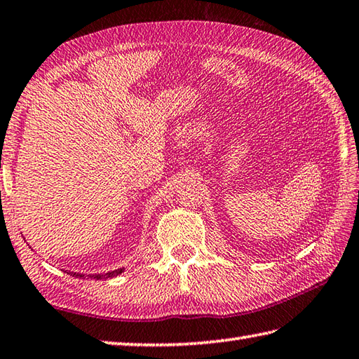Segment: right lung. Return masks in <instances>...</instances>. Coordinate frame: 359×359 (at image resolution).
I'll list each match as a JSON object with an SVG mask.
<instances>
[{
	"label": "right lung",
	"mask_w": 359,
	"mask_h": 359,
	"mask_svg": "<svg viewBox=\"0 0 359 359\" xmlns=\"http://www.w3.org/2000/svg\"><path fill=\"white\" fill-rule=\"evenodd\" d=\"M121 272H123V269H117V270H112V272H107V273H104V275H92L93 278H97V280H103V278H114V276H117V275H120ZM70 275H73V276H79V278H86L84 275H81V273H72V272H69ZM90 276V275H89Z\"/></svg>",
	"instance_id": "add662e5"
}]
</instances>
